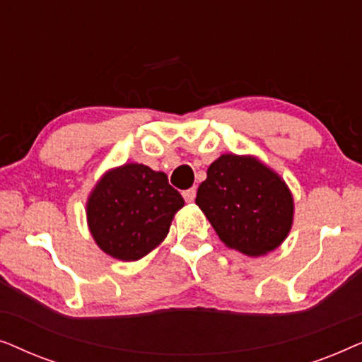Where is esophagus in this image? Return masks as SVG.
Instances as JSON below:
<instances>
[{
	"mask_svg": "<svg viewBox=\"0 0 362 362\" xmlns=\"http://www.w3.org/2000/svg\"><path fill=\"white\" fill-rule=\"evenodd\" d=\"M182 197H185L186 202L194 201V197H196V189H194V187H192V189H187V191L182 192Z\"/></svg>",
	"mask_w": 362,
	"mask_h": 362,
	"instance_id": "esophagus-1",
	"label": "esophagus"
}]
</instances>
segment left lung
Wrapping results in <instances>:
<instances>
[{
    "label": "left lung",
    "mask_w": 362,
    "mask_h": 362,
    "mask_svg": "<svg viewBox=\"0 0 362 362\" xmlns=\"http://www.w3.org/2000/svg\"><path fill=\"white\" fill-rule=\"evenodd\" d=\"M196 204L229 249L249 257L275 250L293 226L290 187L254 155L226 153L212 161Z\"/></svg>",
    "instance_id": "left-lung-1"
}]
</instances>
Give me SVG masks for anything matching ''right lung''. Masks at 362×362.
<instances>
[{
    "instance_id": "right-lung-1",
    "label": "right lung",
    "mask_w": 362,
    "mask_h": 362,
    "mask_svg": "<svg viewBox=\"0 0 362 362\" xmlns=\"http://www.w3.org/2000/svg\"><path fill=\"white\" fill-rule=\"evenodd\" d=\"M185 206L163 171L125 163L103 173L87 197L86 214L98 249L122 262H136L166 239Z\"/></svg>"
}]
</instances>
